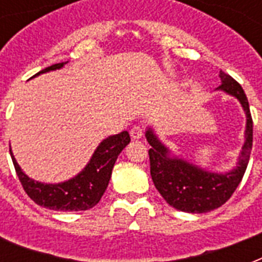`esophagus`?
<instances>
[{
	"mask_svg": "<svg viewBox=\"0 0 262 262\" xmlns=\"http://www.w3.org/2000/svg\"><path fill=\"white\" fill-rule=\"evenodd\" d=\"M144 135V130H143V127L141 126H133L132 127V130H130V136H132V139L133 140H139L141 139Z\"/></svg>",
	"mask_w": 262,
	"mask_h": 262,
	"instance_id": "esophagus-1",
	"label": "esophagus"
}]
</instances>
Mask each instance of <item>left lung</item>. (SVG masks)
I'll use <instances>...</instances> for the list:
<instances>
[{
	"label": "left lung",
	"instance_id": "left-lung-1",
	"mask_svg": "<svg viewBox=\"0 0 262 262\" xmlns=\"http://www.w3.org/2000/svg\"><path fill=\"white\" fill-rule=\"evenodd\" d=\"M219 77L222 80V85L216 90L234 96L241 103L246 115L245 143L236 166L232 170L215 172L190 163L174 155L171 149L160 141L151 126H148L145 130L147 141L151 145L148 154L152 181L167 204L178 211L205 213L222 207L241 183L250 159L253 145V121L248 98L242 87L231 76L220 71Z\"/></svg>",
	"mask_w": 262,
	"mask_h": 262
}]
</instances>
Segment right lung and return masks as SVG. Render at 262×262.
<instances>
[{
	"label": "right lung",
	"mask_w": 262,
	"mask_h": 262,
	"mask_svg": "<svg viewBox=\"0 0 262 262\" xmlns=\"http://www.w3.org/2000/svg\"><path fill=\"white\" fill-rule=\"evenodd\" d=\"M67 63L68 61L54 63L36 73L34 77L61 69ZM129 143L130 136L126 130L118 135L108 136L96 147L87 166L79 174L58 183H45L30 178L14 159L12 148L9 152L18 179L32 201L53 211H87L100 201L110 182L115 160Z\"/></svg>",
	"instance_id": "add662e5"
}]
</instances>
